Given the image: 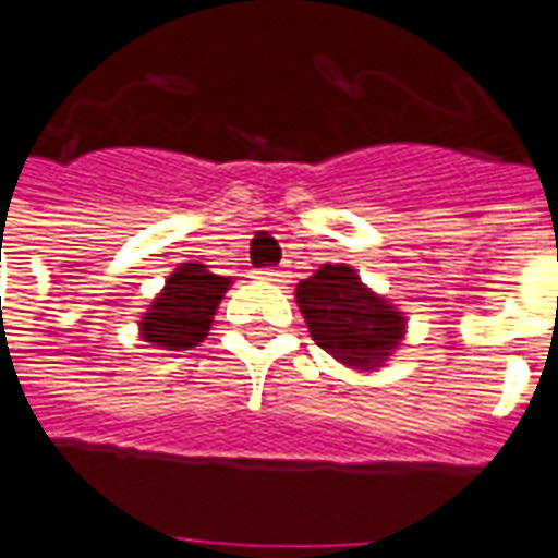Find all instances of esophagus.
<instances>
[{
    "label": "esophagus",
    "instance_id": "34e87169",
    "mask_svg": "<svg viewBox=\"0 0 558 558\" xmlns=\"http://www.w3.org/2000/svg\"><path fill=\"white\" fill-rule=\"evenodd\" d=\"M257 279H267V282H286L288 272L282 267H264V270H257Z\"/></svg>",
    "mask_w": 558,
    "mask_h": 558
}]
</instances>
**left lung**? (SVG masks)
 Instances as JSON below:
<instances>
[{
    "label": "left lung",
    "instance_id": "1",
    "mask_svg": "<svg viewBox=\"0 0 558 558\" xmlns=\"http://www.w3.org/2000/svg\"><path fill=\"white\" fill-rule=\"evenodd\" d=\"M294 298L310 337L345 367L376 371L401 345L403 313L364 286L349 264H322L298 286Z\"/></svg>",
    "mask_w": 558,
    "mask_h": 558
}]
</instances>
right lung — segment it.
Instances as JSON below:
<instances>
[{"label":"right lung","instance_id":"obj_1","mask_svg":"<svg viewBox=\"0 0 558 558\" xmlns=\"http://www.w3.org/2000/svg\"><path fill=\"white\" fill-rule=\"evenodd\" d=\"M230 288V276L206 270V264H182L167 279L148 313L142 316L140 333L145 343L163 349H191L206 340L218 303Z\"/></svg>","mask_w":558,"mask_h":558}]
</instances>
